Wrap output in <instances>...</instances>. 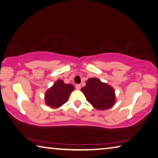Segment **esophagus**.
<instances>
[{"mask_svg": "<svg viewBox=\"0 0 158 158\" xmlns=\"http://www.w3.org/2000/svg\"><path fill=\"white\" fill-rule=\"evenodd\" d=\"M75 87H76L77 90H80V89H81V85H80V84H77Z\"/></svg>", "mask_w": 158, "mask_h": 158, "instance_id": "esophagus-1", "label": "esophagus"}]
</instances>
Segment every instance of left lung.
Segmentation results:
<instances>
[{
    "instance_id": "8db88e82",
    "label": "left lung",
    "mask_w": 158,
    "mask_h": 158,
    "mask_svg": "<svg viewBox=\"0 0 158 158\" xmlns=\"http://www.w3.org/2000/svg\"><path fill=\"white\" fill-rule=\"evenodd\" d=\"M81 90L87 101L97 110H107L115 103L114 89L95 77L88 79Z\"/></svg>"
}]
</instances>
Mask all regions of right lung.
<instances>
[{
	"instance_id": "1",
	"label": "right lung",
	"mask_w": 158,
	"mask_h": 158,
	"mask_svg": "<svg viewBox=\"0 0 158 158\" xmlns=\"http://www.w3.org/2000/svg\"><path fill=\"white\" fill-rule=\"evenodd\" d=\"M74 89L73 85L65 84L61 79L57 80L45 93V104L53 108L61 106L68 101V97Z\"/></svg>"
}]
</instances>
